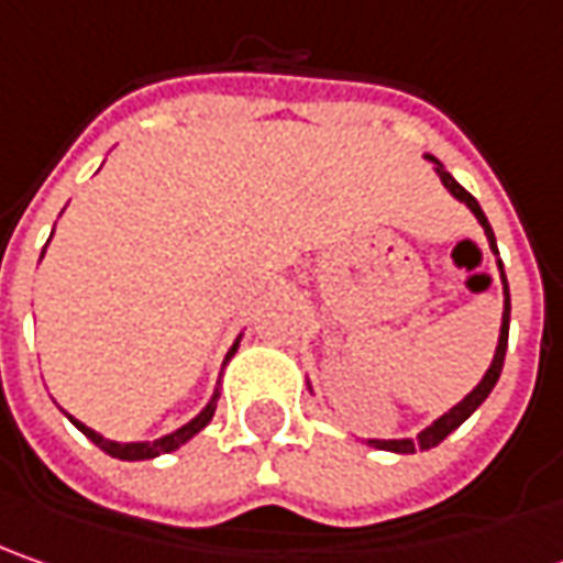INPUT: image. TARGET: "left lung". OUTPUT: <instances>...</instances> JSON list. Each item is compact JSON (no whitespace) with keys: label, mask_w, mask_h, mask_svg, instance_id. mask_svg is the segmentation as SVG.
Instances as JSON below:
<instances>
[{"label":"left lung","mask_w":563,"mask_h":563,"mask_svg":"<svg viewBox=\"0 0 563 563\" xmlns=\"http://www.w3.org/2000/svg\"><path fill=\"white\" fill-rule=\"evenodd\" d=\"M430 162H437L433 155H427ZM437 174L439 180H442V186L455 196L457 202H464L471 211H474V218L479 221V227L486 230V240H489V249H493L495 255H498V245H495V233L493 227H489V221H486V214H483V208H479V202H476L474 196L464 189V186L457 184L455 177L445 170V167L439 165L437 162ZM498 271H501V289H505V311H501V333H498V345H495V355H493V364H489V371H486V377L476 383L474 389L467 393V396L457 401L452 411H445V415L439 417V420H433L427 430H420L417 433V439H367L371 445H377V449H386V452H398V455H415V452H427V449H433V445H439L442 439L449 437V433H455L457 427L467 420V417L474 415L476 408L486 401V396L493 393V386L498 383V377H501V364H505V352H508V323H511V292H508V280H505V267H501V262H498Z\"/></svg>","instance_id":"8db88e82"}]
</instances>
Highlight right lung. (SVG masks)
Returning a JSON list of instances; mask_svg holds the SVG:
<instances>
[{
  "instance_id": "right-lung-1",
  "label": "right lung",
  "mask_w": 563,
  "mask_h": 563,
  "mask_svg": "<svg viewBox=\"0 0 563 563\" xmlns=\"http://www.w3.org/2000/svg\"><path fill=\"white\" fill-rule=\"evenodd\" d=\"M43 252H46V249H43ZM236 349H240V340L233 342V349L227 352V358L223 361L233 358V352H236ZM214 408H218V393L211 396V401H208L202 411L192 417L189 423H184L180 430H174V433H167V437L155 439V442H114V439L99 437L96 430H89L87 423H80L77 417L68 415V420L74 423V427H77V430H80V433H84V437L89 439V442H96V445H99L106 455L121 457V461H146V457L167 455V452H174V449H180L184 442H189V439L196 437L199 430H205V427H208V420L214 417Z\"/></svg>"
}]
</instances>
